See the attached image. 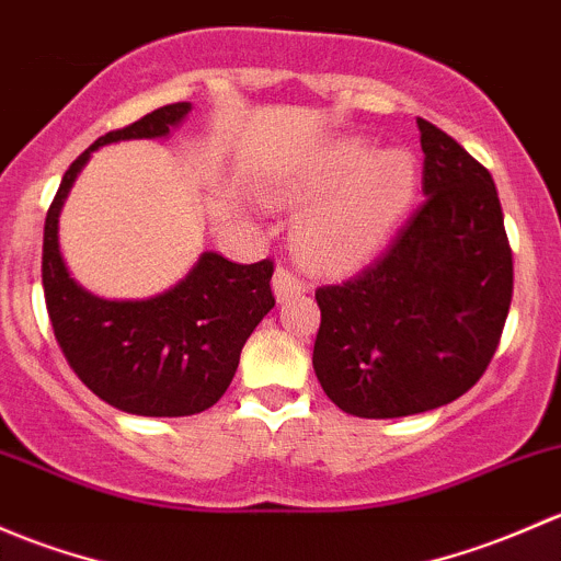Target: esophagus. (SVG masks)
Here are the masks:
<instances>
[{
    "mask_svg": "<svg viewBox=\"0 0 561 561\" xmlns=\"http://www.w3.org/2000/svg\"><path fill=\"white\" fill-rule=\"evenodd\" d=\"M273 291H275V299L283 302V299H291V297H297V294H302L305 283L299 280L291 270L278 267L273 275Z\"/></svg>",
    "mask_w": 561,
    "mask_h": 561,
    "instance_id": "esophagus-1",
    "label": "esophagus"
}]
</instances>
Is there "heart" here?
Wrapping results in <instances>:
<instances>
[{
	"label": "heart",
	"instance_id": "1",
	"mask_svg": "<svg viewBox=\"0 0 561 561\" xmlns=\"http://www.w3.org/2000/svg\"><path fill=\"white\" fill-rule=\"evenodd\" d=\"M415 183L419 170L408 151H375L365 137H343L283 178L273 199L310 205L294 224V248L310 270L351 273L389 242L413 202Z\"/></svg>",
	"mask_w": 561,
	"mask_h": 561
}]
</instances>
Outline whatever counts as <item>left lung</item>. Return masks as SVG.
Segmentation results:
<instances>
[{"mask_svg": "<svg viewBox=\"0 0 561 561\" xmlns=\"http://www.w3.org/2000/svg\"><path fill=\"white\" fill-rule=\"evenodd\" d=\"M424 205L389 251L316 291L313 369L340 410L400 419L448 405L492 362L513 297L500 196L483 164L419 118Z\"/></svg>", "mask_w": 561, "mask_h": 561, "instance_id": "1", "label": "left lung"}]
</instances>
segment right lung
Wrapping results in <instances>:
<instances>
[{
  "mask_svg": "<svg viewBox=\"0 0 561 561\" xmlns=\"http://www.w3.org/2000/svg\"><path fill=\"white\" fill-rule=\"evenodd\" d=\"M192 102H175L107 131L69 164L50 202L43 238V288L54 334L69 367L107 405L131 415H194L232 383L240 351L275 308L273 262L234 264L205 251L167 291L148 299H102L69 275L59 216L91 153L121 140L170 137Z\"/></svg>",
  "mask_w": 561,
  "mask_h": 561,
  "instance_id": "obj_1",
  "label": "right lung"
}]
</instances>
